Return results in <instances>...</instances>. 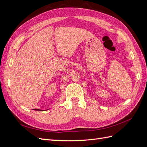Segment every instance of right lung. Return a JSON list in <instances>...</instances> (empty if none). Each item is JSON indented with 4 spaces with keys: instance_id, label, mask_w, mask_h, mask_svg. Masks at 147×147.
<instances>
[{
    "instance_id": "add662e5",
    "label": "right lung",
    "mask_w": 147,
    "mask_h": 147,
    "mask_svg": "<svg viewBox=\"0 0 147 147\" xmlns=\"http://www.w3.org/2000/svg\"><path fill=\"white\" fill-rule=\"evenodd\" d=\"M33 110H38V111H40V110H40V109H33Z\"/></svg>"
}]
</instances>
